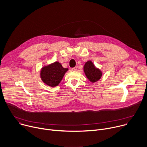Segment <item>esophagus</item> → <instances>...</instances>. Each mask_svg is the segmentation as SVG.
Masks as SVG:
<instances>
[{"instance_id":"1","label":"esophagus","mask_w":147,"mask_h":147,"mask_svg":"<svg viewBox=\"0 0 147 147\" xmlns=\"http://www.w3.org/2000/svg\"><path fill=\"white\" fill-rule=\"evenodd\" d=\"M77 66H76V67H73V68H72L71 69V70H73V71H76L77 70Z\"/></svg>"}]
</instances>
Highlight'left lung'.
<instances>
[{
	"instance_id": "obj_1",
	"label": "left lung",
	"mask_w": 147,
	"mask_h": 147,
	"mask_svg": "<svg viewBox=\"0 0 147 147\" xmlns=\"http://www.w3.org/2000/svg\"><path fill=\"white\" fill-rule=\"evenodd\" d=\"M84 71L88 79L92 83L98 81L102 76L101 71L96 69L91 61L86 63L84 66Z\"/></svg>"
}]
</instances>
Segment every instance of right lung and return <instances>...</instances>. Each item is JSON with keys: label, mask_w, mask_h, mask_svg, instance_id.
<instances>
[{"label": "right lung", "mask_w": 147, "mask_h": 147, "mask_svg": "<svg viewBox=\"0 0 147 147\" xmlns=\"http://www.w3.org/2000/svg\"><path fill=\"white\" fill-rule=\"evenodd\" d=\"M68 69L63 68L61 64L56 61L45 66L42 69L40 76L42 81L51 87L59 85Z\"/></svg>", "instance_id": "right-lung-1"}]
</instances>
